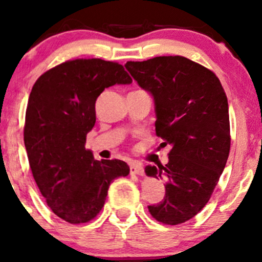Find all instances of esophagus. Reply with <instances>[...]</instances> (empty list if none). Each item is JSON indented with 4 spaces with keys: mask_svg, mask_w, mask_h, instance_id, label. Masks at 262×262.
<instances>
[{
    "mask_svg": "<svg viewBox=\"0 0 262 262\" xmlns=\"http://www.w3.org/2000/svg\"><path fill=\"white\" fill-rule=\"evenodd\" d=\"M130 173H134V175H143L144 173V168L143 166L141 165L139 162H130Z\"/></svg>",
    "mask_w": 262,
    "mask_h": 262,
    "instance_id": "34e87169",
    "label": "esophagus"
}]
</instances>
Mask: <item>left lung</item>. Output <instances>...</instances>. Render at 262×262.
Returning <instances> with one entry per match:
<instances>
[{
  "instance_id": "8db88e82",
  "label": "left lung",
  "mask_w": 262,
  "mask_h": 262,
  "mask_svg": "<svg viewBox=\"0 0 262 262\" xmlns=\"http://www.w3.org/2000/svg\"><path fill=\"white\" fill-rule=\"evenodd\" d=\"M125 68L156 105V134L171 146L166 166L146 173L166 181L162 202L148 205L150 215L176 226L207 205L226 167L231 148L228 100L215 73L181 57L126 62Z\"/></svg>"
}]
</instances>
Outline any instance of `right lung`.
<instances>
[{
  "label": "right lung",
  "mask_w": 262,
  "mask_h": 262,
  "mask_svg": "<svg viewBox=\"0 0 262 262\" xmlns=\"http://www.w3.org/2000/svg\"><path fill=\"white\" fill-rule=\"evenodd\" d=\"M115 83H132L123 66L82 58L44 72L29 96L24 143L31 173L53 213L71 224L92 221L112 181L129 173L124 161H96L84 148L96 121L95 102Z\"/></svg>",
  "instance_id": "add662e5"
}]
</instances>
